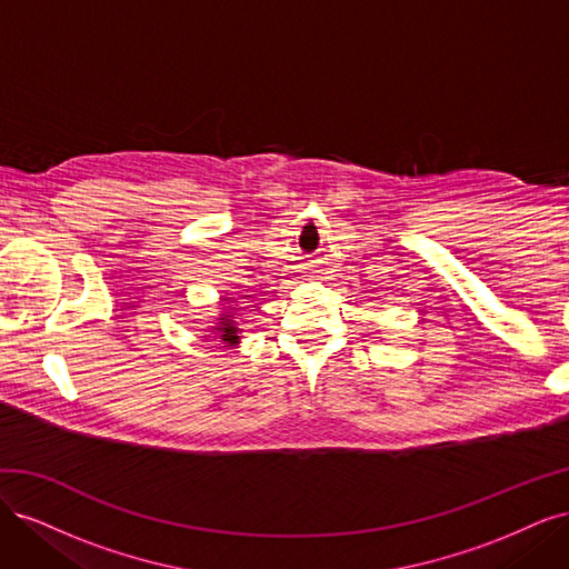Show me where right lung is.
I'll list each match as a JSON object with an SVG mask.
<instances>
[{"label":"right lung","instance_id":"right-lung-1","mask_svg":"<svg viewBox=\"0 0 569 569\" xmlns=\"http://www.w3.org/2000/svg\"><path fill=\"white\" fill-rule=\"evenodd\" d=\"M213 330L218 332V339L222 341V343H228V347H237L239 343V327H237V322H234V318L232 316H226L222 313L220 318H218V325L213 327Z\"/></svg>","mask_w":569,"mask_h":569}]
</instances>
